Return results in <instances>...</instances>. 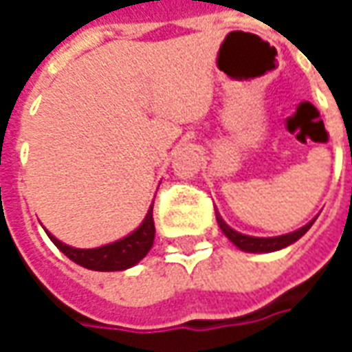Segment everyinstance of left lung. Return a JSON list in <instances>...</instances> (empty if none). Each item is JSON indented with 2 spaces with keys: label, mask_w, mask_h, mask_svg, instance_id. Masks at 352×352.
<instances>
[{
  "label": "left lung",
  "mask_w": 352,
  "mask_h": 352,
  "mask_svg": "<svg viewBox=\"0 0 352 352\" xmlns=\"http://www.w3.org/2000/svg\"><path fill=\"white\" fill-rule=\"evenodd\" d=\"M317 221V217L309 221L305 226L302 228L294 230V232H290V234H283V236H275V237H254V236H245L241 232H237V230L230 228L228 224L224 222V219L221 217V213L217 211V222H219V226H221L222 234L228 237L232 243L236 245L239 251L245 252H275L280 251V249H285L288 245L296 243L300 237L307 232V230L313 226V222Z\"/></svg>",
  "instance_id": "1"
}]
</instances>
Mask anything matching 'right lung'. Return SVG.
Segmentation results:
<instances>
[{
	"label": "right lung",
	"instance_id": "add662e5",
	"mask_svg": "<svg viewBox=\"0 0 352 352\" xmlns=\"http://www.w3.org/2000/svg\"><path fill=\"white\" fill-rule=\"evenodd\" d=\"M153 206L154 201L148 207L143 222L131 234L124 236L122 239H116L113 243L96 247V249H77L72 245L62 243L49 230L45 232L50 237V241L75 264L82 265L87 270H94V272H124L139 264L153 247L154 232H156L153 221Z\"/></svg>",
	"mask_w": 352,
	"mask_h": 352
}]
</instances>
